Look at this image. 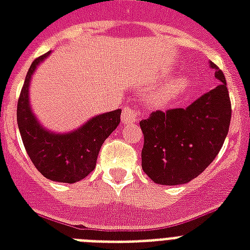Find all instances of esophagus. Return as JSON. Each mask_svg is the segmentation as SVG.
<instances>
[{
	"label": "esophagus",
	"mask_w": 250,
	"mask_h": 250,
	"mask_svg": "<svg viewBox=\"0 0 250 250\" xmlns=\"http://www.w3.org/2000/svg\"><path fill=\"white\" fill-rule=\"evenodd\" d=\"M137 121V113L135 110L129 109V107H125L123 113H122V123L123 125H129L132 122Z\"/></svg>",
	"instance_id": "esophagus-1"
}]
</instances>
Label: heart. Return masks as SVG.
Here are the masks:
<instances>
[{
  "instance_id": "heart-1",
  "label": "heart",
  "mask_w": 250,
  "mask_h": 250,
  "mask_svg": "<svg viewBox=\"0 0 250 250\" xmlns=\"http://www.w3.org/2000/svg\"><path fill=\"white\" fill-rule=\"evenodd\" d=\"M189 86V80L186 76H175L172 79L167 80L160 89L153 92L149 97V101L156 107H166L179 97L186 93Z\"/></svg>"
}]
</instances>
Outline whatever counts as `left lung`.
Returning a JSON list of instances; mask_svg holds the SVG:
<instances>
[{"mask_svg":"<svg viewBox=\"0 0 250 250\" xmlns=\"http://www.w3.org/2000/svg\"><path fill=\"white\" fill-rule=\"evenodd\" d=\"M219 85L202 94L186 109L154 111L140 122L144 133L141 167L162 186L193 180L221 150L229 133L231 102L223 72L213 62Z\"/></svg>","mask_w":250,"mask_h":250,"instance_id":"left-lung-1","label":"left lung"}]
</instances>
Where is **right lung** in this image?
Returning a JSON list of instances; mask_svg holds the SVG:
<instances>
[{"label":"right lung","instance_id":"obj_1","mask_svg":"<svg viewBox=\"0 0 250 250\" xmlns=\"http://www.w3.org/2000/svg\"><path fill=\"white\" fill-rule=\"evenodd\" d=\"M50 53L33 61L27 72L18 101V127L25 150L37 170L49 180L71 184L94 170L104 141L121 123L122 110L94 115L70 132H53L45 128L31 107L29 84L36 68Z\"/></svg>","mask_w":250,"mask_h":250}]
</instances>
